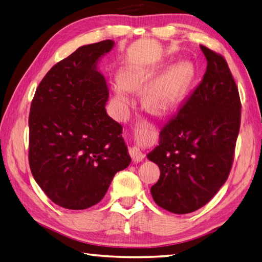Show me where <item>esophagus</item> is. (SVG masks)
Here are the masks:
<instances>
[{
  "label": "esophagus",
  "instance_id": "34e87169",
  "mask_svg": "<svg viewBox=\"0 0 262 262\" xmlns=\"http://www.w3.org/2000/svg\"><path fill=\"white\" fill-rule=\"evenodd\" d=\"M130 155H131V158L132 161L135 163H140L142 162L143 159H145V155L140 150V148L135 146L130 149Z\"/></svg>",
  "mask_w": 262,
  "mask_h": 262
}]
</instances>
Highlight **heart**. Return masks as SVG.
I'll use <instances>...</instances> for the list:
<instances>
[{"mask_svg":"<svg viewBox=\"0 0 262 262\" xmlns=\"http://www.w3.org/2000/svg\"><path fill=\"white\" fill-rule=\"evenodd\" d=\"M158 68L131 66L124 69L112 84V101L117 115L126 116L132 104V92L143 89L142 100L154 113H172L184 100L193 79V69L186 61H179L156 76Z\"/></svg>","mask_w":262,"mask_h":262,"instance_id":"heart-1","label":"heart"}]
</instances>
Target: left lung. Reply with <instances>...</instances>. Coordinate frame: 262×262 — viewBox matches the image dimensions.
<instances>
[{
    "instance_id": "1",
    "label": "left lung",
    "mask_w": 262,
    "mask_h": 262,
    "mask_svg": "<svg viewBox=\"0 0 262 262\" xmlns=\"http://www.w3.org/2000/svg\"><path fill=\"white\" fill-rule=\"evenodd\" d=\"M200 49L207 58L204 79L147 155L161 169L150 189L155 202L178 215L198 210L226 182L241 123L238 89L225 58Z\"/></svg>"
}]
</instances>
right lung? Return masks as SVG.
Wrapping results in <instances>:
<instances>
[{
	"label": "right lung",
	"instance_id": "1",
	"mask_svg": "<svg viewBox=\"0 0 262 262\" xmlns=\"http://www.w3.org/2000/svg\"><path fill=\"white\" fill-rule=\"evenodd\" d=\"M111 39L79 47L46 73L31 101L29 165L57 206L72 210L104 198L131 157L122 126L106 113L108 89L98 71Z\"/></svg>",
	"mask_w": 262,
	"mask_h": 262
}]
</instances>
